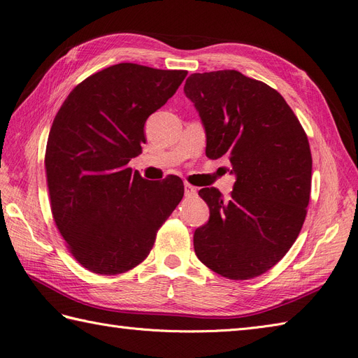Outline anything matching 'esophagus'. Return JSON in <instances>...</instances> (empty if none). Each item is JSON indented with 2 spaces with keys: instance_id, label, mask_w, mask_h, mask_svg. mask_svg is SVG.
<instances>
[{
  "instance_id": "34e87169",
  "label": "esophagus",
  "mask_w": 358,
  "mask_h": 358,
  "mask_svg": "<svg viewBox=\"0 0 358 358\" xmlns=\"http://www.w3.org/2000/svg\"><path fill=\"white\" fill-rule=\"evenodd\" d=\"M196 194H197V188L187 182L185 183V196L187 197H192V196H196Z\"/></svg>"
}]
</instances>
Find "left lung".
Instances as JSON below:
<instances>
[{
  "label": "left lung",
  "mask_w": 358,
  "mask_h": 358,
  "mask_svg": "<svg viewBox=\"0 0 358 358\" xmlns=\"http://www.w3.org/2000/svg\"><path fill=\"white\" fill-rule=\"evenodd\" d=\"M183 91L203 121L206 155L229 158L237 178L229 199L199 191L210 216L194 233V251L227 279L257 278L282 259L305 222L308 136L282 95L236 70L194 73Z\"/></svg>",
  "instance_id": "8db88e82"
}]
</instances>
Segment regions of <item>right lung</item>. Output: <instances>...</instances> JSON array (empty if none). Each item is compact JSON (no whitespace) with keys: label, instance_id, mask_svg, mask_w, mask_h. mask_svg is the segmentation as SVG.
I'll list each match as a JSON object with an SVG mask.
<instances>
[{"label":"right lung","instance_id":"1","mask_svg":"<svg viewBox=\"0 0 358 358\" xmlns=\"http://www.w3.org/2000/svg\"><path fill=\"white\" fill-rule=\"evenodd\" d=\"M187 74L116 64L76 86L53 119L45 155L53 221L92 273L119 275L142 263L183 197L178 176L150 182L128 162L146 143V119Z\"/></svg>","mask_w":358,"mask_h":358}]
</instances>
